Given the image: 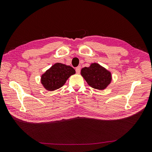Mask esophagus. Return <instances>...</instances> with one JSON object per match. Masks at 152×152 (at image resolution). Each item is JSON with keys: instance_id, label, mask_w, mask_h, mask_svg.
I'll return each mask as SVG.
<instances>
[{"instance_id": "obj_1", "label": "esophagus", "mask_w": 152, "mask_h": 152, "mask_svg": "<svg viewBox=\"0 0 152 152\" xmlns=\"http://www.w3.org/2000/svg\"><path fill=\"white\" fill-rule=\"evenodd\" d=\"M80 70H81V67H80V66L77 67V68H76V73H77V74H80Z\"/></svg>"}]
</instances>
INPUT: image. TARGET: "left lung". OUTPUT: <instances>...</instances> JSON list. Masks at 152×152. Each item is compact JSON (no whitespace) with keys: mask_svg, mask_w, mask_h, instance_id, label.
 Listing matches in <instances>:
<instances>
[{"mask_svg":"<svg viewBox=\"0 0 152 152\" xmlns=\"http://www.w3.org/2000/svg\"><path fill=\"white\" fill-rule=\"evenodd\" d=\"M80 73L90 86L101 91L106 88L112 80L111 72L97 63L84 67Z\"/></svg>","mask_w":152,"mask_h":152,"instance_id":"obj_1","label":"left lung"}]
</instances>
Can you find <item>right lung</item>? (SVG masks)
<instances>
[{"instance_id": "obj_1", "label": "right lung", "mask_w": 152, "mask_h": 152, "mask_svg": "<svg viewBox=\"0 0 152 152\" xmlns=\"http://www.w3.org/2000/svg\"><path fill=\"white\" fill-rule=\"evenodd\" d=\"M75 73L76 71L72 67L56 63L42 74L41 83L47 91H56L63 86L70 76Z\"/></svg>"}]
</instances>
